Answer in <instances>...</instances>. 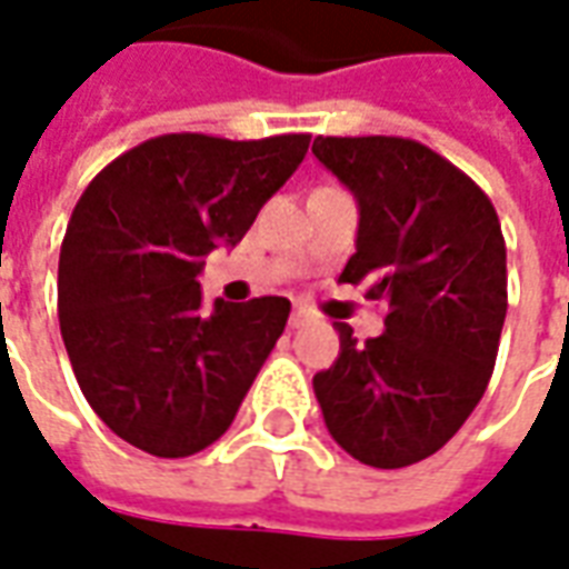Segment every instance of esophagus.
<instances>
[{
  "mask_svg": "<svg viewBox=\"0 0 569 569\" xmlns=\"http://www.w3.org/2000/svg\"><path fill=\"white\" fill-rule=\"evenodd\" d=\"M312 318V312L306 309V306H293V312H291V328H303L306 321Z\"/></svg>",
  "mask_w": 569,
  "mask_h": 569,
  "instance_id": "1",
  "label": "esophagus"
}]
</instances>
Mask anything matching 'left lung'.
Instances as JSON below:
<instances>
[{
  "label": "left lung",
  "mask_w": 569,
  "mask_h": 569,
  "mask_svg": "<svg viewBox=\"0 0 569 569\" xmlns=\"http://www.w3.org/2000/svg\"><path fill=\"white\" fill-rule=\"evenodd\" d=\"M316 159L358 201L340 281L368 284L386 330L316 373L333 441L373 469L432 457L481 401L506 321V241L481 187L407 137H316Z\"/></svg>",
  "instance_id": "left-lung-1"
}]
</instances>
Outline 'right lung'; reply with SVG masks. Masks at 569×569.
Instances as JSON below:
<instances>
[{"label": "right lung", "instance_id": "obj_1", "mask_svg": "<svg viewBox=\"0 0 569 569\" xmlns=\"http://www.w3.org/2000/svg\"><path fill=\"white\" fill-rule=\"evenodd\" d=\"M309 134H164L100 171L60 244V337L79 389L122 441L192 457L227 432L291 300L201 306V257L236 248L300 168Z\"/></svg>", "mask_w": 569, "mask_h": 569}]
</instances>
